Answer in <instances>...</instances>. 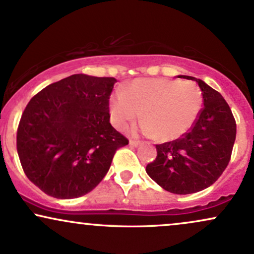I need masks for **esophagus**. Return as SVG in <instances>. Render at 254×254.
<instances>
[{
    "label": "esophagus",
    "mask_w": 254,
    "mask_h": 254,
    "mask_svg": "<svg viewBox=\"0 0 254 254\" xmlns=\"http://www.w3.org/2000/svg\"><path fill=\"white\" fill-rule=\"evenodd\" d=\"M138 144H139V141H136V139H130L131 147H137Z\"/></svg>",
    "instance_id": "1"
}]
</instances>
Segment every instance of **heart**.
Segmentation results:
<instances>
[{"mask_svg": "<svg viewBox=\"0 0 254 254\" xmlns=\"http://www.w3.org/2000/svg\"><path fill=\"white\" fill-rule=\"evenodd\" d=\"M202 92L194 83L167 78H137L111 98V121L125 127L141 117L142 132L159 141H173L188 132L199 115Z\"/></svg>", "mask_w": 254, "mask_h": 254, "instance_id": "b5f03b06", "label": "heart"}]
</instances>
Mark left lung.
<instances>
[{"label": "left lung", "instance_id": "8db88e82", "mask_svg": "<svg viewBox=\"0 0 254 254\" xmlns=\"http://www.w3.org/2000/svg\"><path fill=\"white\" fill-rule=\"evenodd\" d=\"M203 105L191 129L172 142L157 144L156 159L147 165L148 176L166 191L189 194L209 188L229 164L237 123L222 95L199 78Z\"/></svg>", "mask_w": 254, "mask_h": 254}]
</instances>
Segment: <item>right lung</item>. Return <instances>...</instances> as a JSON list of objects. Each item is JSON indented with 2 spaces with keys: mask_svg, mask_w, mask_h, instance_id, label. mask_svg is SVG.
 <instances>
[{
  "mask_svg": "<svg viewBox=\"0 0 254 254\" xmlns=\"http://www.w3.org/2000/svg\"><path fill=\"white\" fill-rule=\"evenodd\" d=\"M115 77L75 74L31 99L20 119L16 149L28 179L49 196L88 193L129 143L110 123Z\"/></svg>",
  "mask_w": 254,
  "mask_h": 254,
  "instance_id": "add662e5",
  "label": "right lung"
}]
</instances>
